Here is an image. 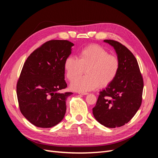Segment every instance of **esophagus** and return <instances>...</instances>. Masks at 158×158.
<instances>
[{"mask_svg":"<svg viewBox=\"0 0 158 158\" xmlns=\"http://www.w3.org/2000/svg\"><path fill=\"white\" fill-rule=\"evenodd\" d=\"M78 94H80V95H87L88 93H87V92H79Z\"/></svg>","mask_w":158,"mask_h":158,"instance_id":"esophagus-1","label":"esophagus"}]
</instances>
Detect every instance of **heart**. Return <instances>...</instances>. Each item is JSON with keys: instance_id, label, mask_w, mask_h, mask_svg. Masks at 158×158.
Returning <instances> with one entry per match:
<instances>
[{"instance_id": "obj_1", "label": "heart", "mask_w": 158, "mask_h": 158, "mask_svg": "<svg viewBox=\"0 0 158 158\" xmlns=\"http://www.w3.org/2000/svg\"><path fill=\"white\" fill-rule=\"evenodd\" d=\"M66 78L74 80L71 83L73 90L87 92L106 87L116 78L120 68L118 57L98 45L85 47L78 52V59L70 56L64 60ZM86 71L87 75L78 78ZM77 77V79H76Z\"/></svg>"}]
</instances>
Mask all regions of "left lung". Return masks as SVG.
<instances>
[{"mask_svg": "<svg viewBox=\"0 0 158 158\" xmlns=\"http://www.w3.org/2000/svg\"><path fill=\"white\" fill-rule=\"evenodd\" d=\"M114 47L120 61L116 78L99 92L94 116L108 128L120 127L130 121L139 109L142 100L144 81L135 56L117 41L105 40Z\"/></svg>", "mask_w": 158, "mask_h": 158, "instance_id": "obj_1", "label": "left lung"}]
</instances>
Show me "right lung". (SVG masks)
<instances>
[{"instance_id":"add662e5","label":"right lung","mask_w":158,"mask_h":158,"mask_svg":"<svg viewBox=\"0 0 158 158\" xmlns=\"http://www.w3.org/2000/svg\"><path fill=\"white\" fill-rule=\"evenodd\" d=\"M73 43L53 40L33 51L23 66L16 85L19 107L33 125L51 128L60 123L66 113V99L72 92L64 80L65 59Z\"/></svg>"}]
</instances>
